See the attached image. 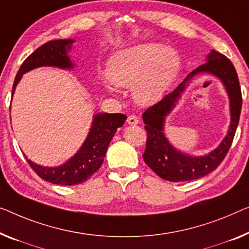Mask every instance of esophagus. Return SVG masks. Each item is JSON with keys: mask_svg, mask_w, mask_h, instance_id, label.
<instances>
[{"mask_svg": "<svg viewBox=\"0 0 249 249\" xmlns=\"http://www.w3.org/2000/svg\"><path fill=\"white\" fill-rule=\"evenodd\" d=\"M139 122H140V118H139V116H136L135 114L129 115V116L127 117V124H129V125H136V124H139Z\"/></svg>", "mask_w": 249, "mask_h": 249, "instance_id": "esophagus-1", "label": "esophagus"}]
</instances>
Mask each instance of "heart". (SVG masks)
Listing matches in <instances>:
<instances>
[{
	"instance_id": "obj_1",
	"label": "heart",
	"mask_w": 249,
	"mask_h": 249,
	"mask_svg": "<svg viewBox=\"0 0 249 249\" xmlns=\"http://www.w3.org/2000/svg\"><path fill=\"white\" fill-rule=\"evenodd\" d=\"M180 68L177 51L160 43H145L115 53L108 61L107 76L116 86H134L136 102L151 105L171 86Z\"/></svg>"
}]
</instances>
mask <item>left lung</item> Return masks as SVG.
<instances>
[{"instance_id": "8db88e82", "label": "left lung", "mask_w": 249, "mask_h": 249, "mask_svg": "<svg viewBox=\"0 0 249 249\" xmlns=\"http://www.w3.org/2000/svg\"><path fill=\"white\" fill-rule=\"evenodd\" d=\"M207 60L206 64L189 73L183 83L173 91L165 95L160 102L148 107L142 115L147 133L143 160L159 177L171 182L196 180L216 170L228 153L238 125L243 101L235 67L226 55L216 50L211 51ZM198 72L213 73L219 76L224 83L231 98L232 123L228 136L219 148L206 157L191 158L174 150L162 134V123L185 88L186 81Z\"/></svg>"}]
</instances>
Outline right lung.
<instances>
[{
    "label": "right lung",
    "instance_id": "1",
    "mask_svg": "<svg viewBox=\"0 0 249 249\" xmlns=\"http://www.w3.org/2000/svg\"><path fill=\"white\" fill-rule=\"evenodd\" d=\"M73 40H53L42 44L23 61L13 83L12 96L22 75L29 70L41 66H53L59 68H71V61L67 53L71 49ZM124 114H98L94 118L88 137L78 153L64 165L58 168H44L27 159L33 171L41 178L53 184L72 185L88 180L92 174L101 168L106 151L112 141L115 132L124 124Z\"/></svg>",
    "mask_w": 249,
    "mask_h": 249
}]
</instances>
